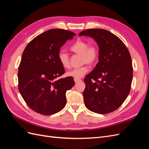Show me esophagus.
Masks as SVG:
<instances>
[{
    "mask_svg": "<svg viewBox=\"0 0 149 149\" xmlns=\"http://www.w3.org/2000/svg\"><path fill=\"white\" fill-rule=\"evenodd\" d=\"M74 81L75 83H78V82L80 81L81 79H76V78H74Z\"/></svg>",
    "mask_w": 149,
    "mask_h": 149,
    "instance_id": "1",
    "label": "esophagus"
}]
</instances>
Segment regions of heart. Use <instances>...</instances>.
Returning a JSON list of instances; mask_svg holds the SVG:
<instances>
[{
    "label": "heart",
    "mask_w": 149,
    "mask_h": 149,
    "mask_svg": "<svg viewBox=\"0 0 149 149\" xmlns=\"http://www.w3.org/2000/svg\"><path fill=\"white\" fill-rule=\"evenodd\" d=\"M70 50L81 56V64L87 63L92 65L97 61L100 55L98 47L95 45H90L84 40H77L70 47ZM58 59L60 65L64 68L68 69L70 67V56L64 51H60L58 54ZM89 69L86 65H83L78 68H75L68 72V76L76 79H79L88 73Z\"/></svg>",
    "instance_id": "b5f03b06"
}]
</instances>
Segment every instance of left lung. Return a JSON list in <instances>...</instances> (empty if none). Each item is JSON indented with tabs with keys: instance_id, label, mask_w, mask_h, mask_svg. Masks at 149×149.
I'll use <instances>...</instances> for the list:
<instances>
[{
	"instance_id": "8db88e82",
	"label": "left lung",
	"mask_w": 149,
	"mask_h": 149,
	"mask_svg": "<svg viewBox=\"0 0 149 149\" xmlns=\"http://www.w3.org/2000/svg\"><path fill=\"white\" fill-rule=\"evenodd\" d=\"M79 36H89L99 46V62L84 79L85 106L98 114L118 109L130 93L133 78L132 59L122 40L101 29L82 31Z\"/></svg>"
}]
</instances>
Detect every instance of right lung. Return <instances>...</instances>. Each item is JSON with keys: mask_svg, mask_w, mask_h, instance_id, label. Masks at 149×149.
Masks as SVG:
<instances>
[{"mask_svg": "<svg viewBox=\"0 0 149 149\" xmlns=\"http://www.w3.org/2000/svg\"><path fill=\"white\" fill-rule=\"evenodd\" d=\"M75 35L71 31L52 29L36 37L24 49L18 70V88L26 104L37 113L54 114L66 105V92L75 83L70 76L58 79L65 72L58 54Z\"/></svg>", "mask_w": 149, "mask_h": 149, "instance_id": "right-lung-1", "label": "right lung"}]
</instances>
